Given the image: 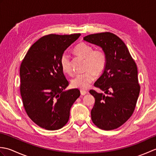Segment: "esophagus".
<instances>
[{
  "label": "esophagus",
  "mask_w": 156,
  "mask_h": 156,
  "mask_svg": "<svg viewBox=\"0 0 156 156\" xmlns=\"http://www.w3.org/2000/svg\"><path fill=\"white\" fill-rule=\"evenodd\" d=\"M87 93H88V91H87V90H80V94L82 95H85L86 94H87Z\"/></svg>",
  "instance_id": "obj_1"
}]
</instances>
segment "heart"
Instances as JSON below:
<instances>
[{"label": "heart", "mask_w": 156, "mask_h": 156, "mask_svg": "<svg viewBox=\"0 0 156 156\" xmlns=\"http://www.w3.org/2000/svg\"><path fill=\"white\" fill-rule=\"evenodd\" d=\"M74 51L78 55L86 59L87 71L76 75L72 80V86L74 88L86 89L94 80L96 74H100L104 71L107 62V55L103 49H93L91 45L84 42L76 45ZM60 64L64 72L72 74L70 59L68 55H62Z\"/></svg>", "instance_id": "heart-1"}]
</instances>
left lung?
<instances>
[{"label": "left lung", "instance_id": "8db88e82", "mask_svg": "<svg viewBox=\"0 0 156 156\" xmlns=\"http://www.w3.org/2000/svg\"><path fill=\"white\" fill-rule=\"evenodd\" d=\"M84 40L101 47L106 53L107 65L94 83L103 93L90 90L95 98L91 110L94 124L103 130H112L131 117L140 94L137 68L125 43L110 32L88 35Z\"/></svg>", "mask_w": 156, "mask_h": 156}]
</instances>
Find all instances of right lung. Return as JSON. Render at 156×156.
Instances as JSON below:
<instances>
[{"label": "right lung", "instance_id": "1", "mask_svg": "<svg viewBox=\"0 0 156 156\" xmlns=\"http://www.w3.org/2000/svg\"><path fill=\"white\" fill-rule=\"evenodd\" d=\"M80 36L49 34L29 48L20 67V92L29 117L39 127L54 131L67 123L69 111L80 95L69 85L61 67L64 51Z\"/></svg>", "mask_w": 156, "mask_h": 156}]
</instances>
